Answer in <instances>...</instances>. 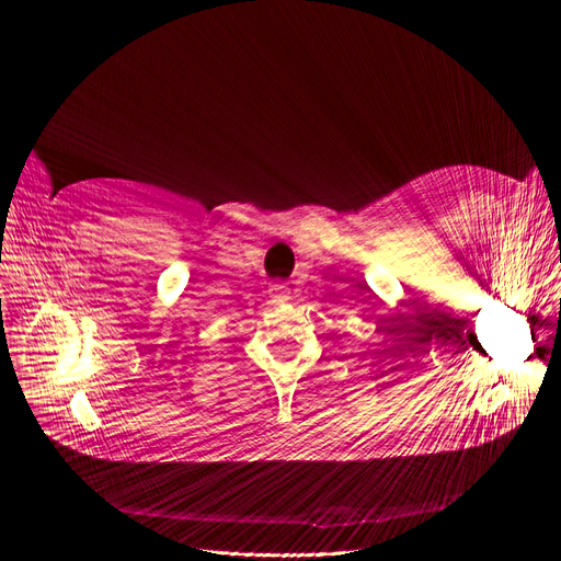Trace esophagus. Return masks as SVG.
<instances>
[{
  "label": "esophagus",
  "instance_id": "obj_1",
  "mask_svg": "<svg viewBox=\"0 0 561 561\" xmlns=\"http://www.w3.org/2000/svg\"><path fill=\"white\" fill-rule=\"evenodd\" d=\"M267 294H271V298H273L275 302H284V300L290 298L288 286H284V284H273L271 290H267Z\"/></svg>",
  "mask_w": 561,
  "mask_h": 561
}]
</instances>
